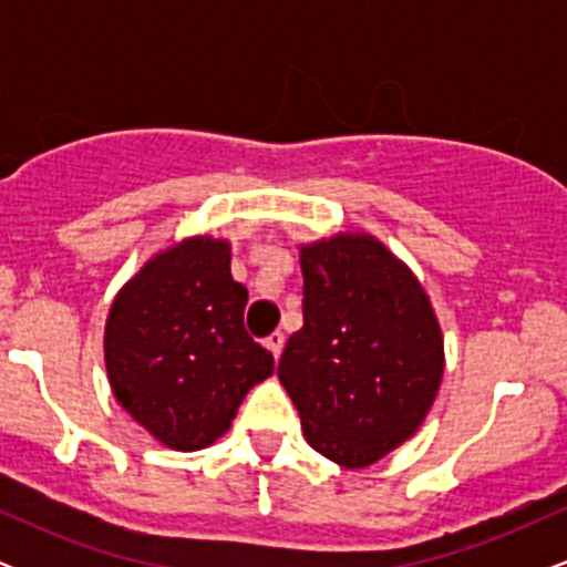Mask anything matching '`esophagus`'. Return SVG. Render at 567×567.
Wrapping results in <instances>:
<instances>
[{"label":"esophagus","instance_id":"34e87169","mask_svg":"<svg viewBox=\"0 0 567 567\" xmlns=\"http://www.w3.org/2000/svg\"><path fill=\"white\" fill-rule=\"evenodd\" d=\"M282 347H285L282 333H271L269 338H266V349H269V354L275 357V362L279 360V354H282Z\"/></svg>","mask_w":567,"mask_h":567}]
</instances>
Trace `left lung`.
I'll return each mask as SVG.
<instances>
[{"mask_svg": "<svg viewBox=\"0 0 567 567\" xmlns=\"http://www.w3.org/2000/svg\"><path fill=\"white\" fill-rule=\"evenodd\" d=\"M303 328L277 375L306 442L365 470L419 432L445 373V338L424 285L379 237L336 231L298 245Z\"/></svg>", "mask_w": 567, "mask_h": 567, "instance_id": "left-lung-1", "label": "left lung"}]
</instances>
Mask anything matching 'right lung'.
<instances>
[{
	"label": "right lung",
	"mask_w": 567,
	"mask_h": 567,
	"mask_svg": "<svg viewBox=\"0 0 567 567\" xmlns=\"http://www.w3.org/2000/svg\"><path fill=\"white\" fill-rule=\"evenodd\" d=\"M245 306L231 243L213 234L162 247L114 296L103 328L114 400L171 451L224 437L245 394L275 373L247 336Z\"/></svg>",
	"instance_id": "right-lung-1"
}]
</instances>
